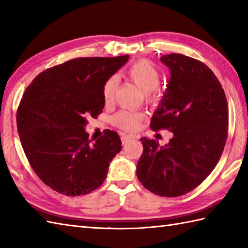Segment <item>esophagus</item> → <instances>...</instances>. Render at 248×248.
Masks as SVG:
<instances>
[{
    "label": "esophagus",
    "mask_w": 248,
    "mask_h": 248,
    "mask_svg": "<svg viewBox=\"0 0 248 248\" xmlns=\"http://www.w3.org/2000/svg\"><path fill=\"white\" fill-rule=\"evenodd\" d=\"M131 139H132V138H131V135L123 134V136H121V143H123V145H125Z\"/></svg>",
    "instance_id": "1"
}]
</instances>
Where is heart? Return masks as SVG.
<instances>
[{"mask_svg": "<svg viewBox=\"0 0 248 248\" xmlns=\"http://www.w3.org/2000/svg\"><path fill=\"white\" fill-rule=\"evenodd\" d=\"M125 76L145 93L147 101L154 102L159 98L157 86H159L161 81V73L154 62L147 60L135 62L125 71ZM117 85L118 80L116 77H109L103 84L102 96L104 102L107 104L113 102ZM144 118L145 115L141 112L124 109L116 113L112 117V121L116 127L133 131L140 127V124Z\"/></svg>", "mask_w": 248, "mask_h": 248, "instance_id": "obj_1", "label": "heart"}]
</instances>
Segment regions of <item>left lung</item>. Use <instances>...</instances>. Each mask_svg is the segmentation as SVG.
Segmentation results:
<instances>
[{"mask_svg":"<svg viewBox=\"0 0 248 248\" xmlns=\"http://www.w3.org/2000/svg\"><path fill=\"white\" fill-rule=\"evenodd\" d=\"M171 78L150 128L173 133L159 147L140 139L136 175L150 192L177 197L197 187L217 166L228 136V103L217 76L202 62L179 53L163 55Z\"/></svg>","mask_w":248,"mask_h":248,"instance_id":"obj_1","label":"left lung"}]
</instances>
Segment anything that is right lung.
Returning a JSON list of instances; mask_svg holds the SVG:
<instances>
[{
	"instance_id": "right-lung-1",
	"label": "right lung",
	"mask_w": 248,
	"mask_h": 248,
	"mask_svg": "<svg viewBox=\"0 0 248 248\" xmlns=\"http://www.w3.org/2000/svg\"><path fill=\"white\" fill-rule=\"evenodd\" d=\"M129 57L73 59L39 73L26 87L18 133L33 170L53 191L75 197L102 186L121 140L108 130L93 141L84 127L87 117L102 113L103 84Z\"/></svg>"
}]
</instances>
